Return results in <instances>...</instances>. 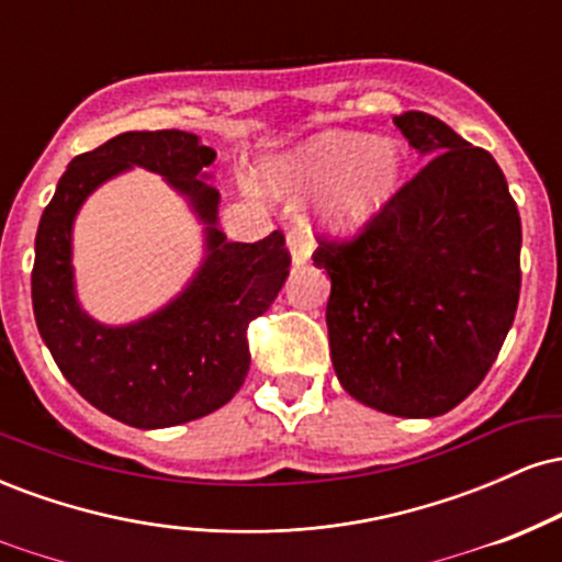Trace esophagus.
Listing matches in <instances>:
<instances>
[{"label": "esophagus", "mask_w": 562, "mask_h": 562, "mask_svg": "<svg viewBox=\"0 0 562 562\" xmlns=\"http://www.w3.org/2000/svg\"><path fill=\"white\" fill-rule=\"evenodd\" d=\"M288 250H290V259H293V263H306L308 259H312V237L306 235V232H288Z\"/></svg>", "instance_id": "obj_1"}]
</instances>
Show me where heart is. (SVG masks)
<instances>
[{
    "label": "heart",
    "mask_w": 562,
    "mask_h": 562,
    "mask_svg": "<svg viewBox=\"0 0 562 562\" xmlns=\"http://www.w3.org/2000/svg\"><path fill=\"white\" fill-rule=\"evenodd\" d=\"M406 156L393 137H364L327 128L303 139L263 171V182L280 195L322 190L317 218L330 235L351 237L389 209L402 187Z\"/></svg>",
    "instance_id": "1"
}]
</instances>
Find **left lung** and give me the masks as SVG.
Instances as JSON below:
<instances>
[{"instance_id": "left-lung-1", "label": "left lung", "mask_w": 562, "mask_h": 562, "mask_svg": "<svg viewBox=\"0 0 562 562\" xmlns=\"http://www.w3.org/2000/svg\"><path fill=\"white\" fill-rule=\"evenodd\" d=\"M427 160L351 243L322 240L327 335L346 393L396 417H438L479 389L513 327L520 216L505 173L434 115L393 119Z\"/></svg>"}]
</instances>
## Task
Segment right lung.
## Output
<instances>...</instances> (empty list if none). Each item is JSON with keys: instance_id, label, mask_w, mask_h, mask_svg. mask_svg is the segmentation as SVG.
Segmentation results:
<instances>
[{"instance_id": "1", "label": "right lung", "mask_w": 562, "mask_h": 562, "mask_svg": "<svg viewBox=\"0 0 562 562\" xmlns=\"http://www.w3.org/2000/svg\"><path fill=\"white\" fill-rule=\"evenodd\" d=\"M216 153L198 134L126 132L76 156L36 232L31 301L55 364L100 412L156 430L211 415L240 391L250 367L248 325L272 306L290 274L282 232L229 243L216 227L218 195L205 173ZM134 165L167 179L204 224L206 256L182 294L128 326H105L80 308L72 280V222L100 183Z\"/></svg>"}]
</instances>
